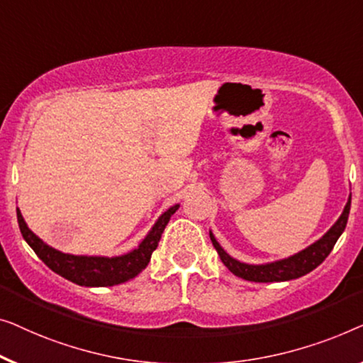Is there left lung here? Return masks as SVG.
<instances>
[{
    "label": "left lung",
    "mask_w": 363,
    "mask_h": 363,
    "mask_svg": "<svg viewBox=\"0 0 363 363\" xmlns=\"http://www.w3.org/2000/svg\"><path fill=\"white\" fill-rule=\"evenodd\" d=\"M349 212H350V199L349 202H347V206L344 208V212H342L339 220L334 223V227L330 228L323 238L311 245V247L303 250V252L294 255V257L281 259V262L259 264V267H257V264H245V263L237 262V259L228 257V255L223 252V248L217 243V240L213 238L212 233H211V240H212V245L217 250V253L220 255V259L223 262V264L230 269L235 277L247 279V281H255V283L288 281V279L304 277V274L313 272L314 268H318L319 264L328 258V255L333 252L335 242L339 240L342 232L345 230L347 220H349Z\"/></svg>",
    "instance_id": "8db88e82"
}]
</instances>
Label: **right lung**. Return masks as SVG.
Masks as SVG:
<instances>
[{"mask_svg": "<svg viewBox=\"0 0 363 363\" xmlns=\"http://www.w3.org/2000/svg\"><path fill=\"white\" fill-rule=\"evenodd\" d=\"M177 208H179V206H174L162 213L160 220L156 222L152 230L147 233V237L143 240L140 247L133 250L128 255L116 258L74 257V255L60 253L35 237L28 228L19 208H16V212L19 230H21L24 240L54 273L80 286H113L135 278L138 273H141L147 267L151 255L157 248V243H160L161 235L164 232L167 222H169L171 216Z\"/></svg>", "mask_w": 363, "mask_h": 363, "instance_id": "1", "label": "right lung"}]
</instances>
